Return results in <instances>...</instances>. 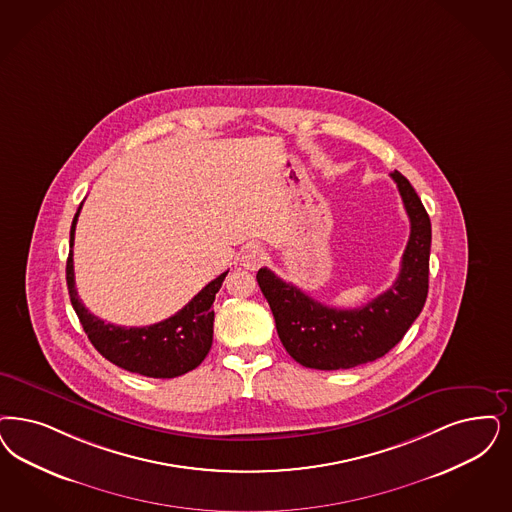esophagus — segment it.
Instances as JSON below:
<instances>
[{"mask_svg":"<svg viewBox=\"0 0 512 512\" xmlns=\"http://www.w3.org/2000/svg\"><path fill=\"white\" fill-rule=\"evenodd\" d=\"M266 261L265 251L259 246H249L242 253V266L247 270H257Z\"/></svg>","mask_w":512,"mask_h":512,"instance_id":"1","label":"esophagus"}]
</instances>
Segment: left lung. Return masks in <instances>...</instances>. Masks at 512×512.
Here are the masks:
<instances>
[{"mask_svg": "<svg viewBox=\"0 0 512 512\" xmlns=\"http://www.w3.org/2000/svg\"><path fill=\"white\" fill-rule=\"evenodd\" d=\"M391 177L410 219V236L399 276L388 291L361 308L340 310L308 297L268 268L257 272L283 348L302 367L338 371L376 361L401 342L422 312L429 289L431 221L410 181L397 170Z\"/></svg>", "mask_w": 512, "mask_h": 512, "instance_id": "1", "label": "left lung"}]
</instances>
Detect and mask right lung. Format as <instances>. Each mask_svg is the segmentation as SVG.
Here are the masks:
<instances>
[{
  "mask_svg": "<svg viewBox=\"0 0 512 512\" xmlns=\"http://www.w3.org/2000/svg\"><path fill=\"white\" fill-rule=\"evenodd\" d=\"M83 204L73 217L70 230V255L66 263V282L71 306L81 321L92 346L124 371L149 378H176L196 369L210 352L213 340V300L221 289L223 272L208 283L191 302H187L172 318L147 327H121L96 318L83 306L75 289L73 274V240L75 225Z\"/></svg>",
  "mask_w": 512,
  "mask_h": 512,
  "instance_id": "1",
  "label": "right lung"
}]
</instances>
